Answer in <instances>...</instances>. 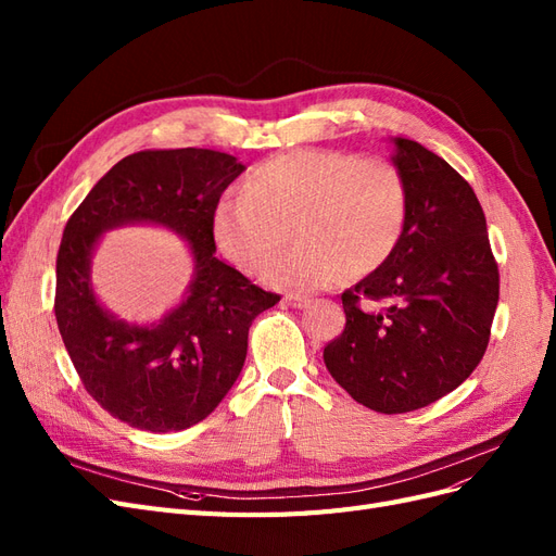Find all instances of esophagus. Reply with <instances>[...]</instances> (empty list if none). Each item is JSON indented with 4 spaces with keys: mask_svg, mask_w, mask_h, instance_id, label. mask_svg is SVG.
Listing matches in <instances>:
<instances>
[{
    "mask_svg": "<svg viewBox=\"0 0 556 556\" xmlns=\"http://www.w3.org/2000/svg\"><path fill=\"white\" fill-rule=\"evenodd\" d=\"M311 296H304V294H288L285 296V304L288 306H292V308H306V306H311Z\"/></svg>",
    "mask_w": 556,
    "mask_h": 556,
    "instance_id": "34e87169",
    "label": "esophagus"
}]
</instances>
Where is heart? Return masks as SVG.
I'll list each match as a JSON object with an SVG mask.
<instances>
[{
  "label": "heart",
  "instance_id": "1",
  "mask_svg": "<svg viewBox=\"0 0 556 556\" xmlns=\"http://www.w3.org/2000/svg\"><path fill=\"white\" fill-rule=\"evenodd\" d=\"M408 208V182L390 160L304 148L257 164L241 197L217 206L213 233L245 274H264L292 229L299 245L268 280L301 292L325 288L343 271L380 268L403 237Z\"/></svg>",
  "mask_w": 556,
  "mask_h": 556
}]
</instances>
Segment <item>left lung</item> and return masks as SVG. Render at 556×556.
<instances>
[{"label": "left lung", "instance_id": "1", "mask_svg": "<svg viewBox=\"0 0 556 556\" xmlns=\"http://www.w3.org/2000/svg\"><path fill=\"white\" fill-rule=\"evenodd\" d=\"M394 143L410 192L406 229L392 257L341 294L345 327L325 348L331 378L384 415L457 390L484 357L498 304V264L473 188L417 141Z\"/></svg>", "mask_w": 556, "mask_h": 556}]
</instances>
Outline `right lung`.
<instances>
[{"mask_svg": "<svg viewBox=\"0 0 556 556\" xmlns=\"http://www.w3.org/2000/svg\"><path fill=\"white\" fill-rule=\"evenodd\" d=\"M245 166L220 150H139L117 162L66 220L58 250L55 319L86 392L143 431H182L208 417L237 382L252 319L280 294L215 257L213 217ZM157 222L193 245L189 299L160 326L129 328L96 304L89 255L98 233Z\"/></svg>", "mask_w": 556, "mask_h": 556, "instance_id": "right-lung-1", "label": "right lung"}]
</instances>
